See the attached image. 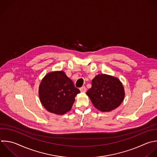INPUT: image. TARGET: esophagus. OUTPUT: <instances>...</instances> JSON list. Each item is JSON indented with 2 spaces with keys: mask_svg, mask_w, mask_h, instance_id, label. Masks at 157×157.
I'll list each match as a JSON object with an SVG mask.
<instances>
[{
  "mask_svg": "<svg viewBox=\"0 0 157 157\" xmlns=\"http://www.w3.org/2000/svg\"><path fill=\"white\" fill-rule=\"evenodd\" d=\"M80 92H82V93H85L86 90V88L85 86H82V88H80Z\"/></svg>",
  "mask_w": 157,
  "mask_h": 157,
  "instance_id": "obj_1",
  "label": "esophagus"
}]
</instances>
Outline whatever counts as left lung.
<instances>
[{
    "mask_svg": "<svg viewBox=\"0 0 157 157\" xmlns=\"http://www.w3.org/2000/svg\"><path fill=\"white\" fill-rule=\"evenodd\" d=\"M86 94L98 110L110 112L117 108L124 98V90L120 80L112 75L99 74L92 80L91 88Z\"/></svg>",
    "mask_w": 157,
    "mask_h": 157,
    "instance_id": "8db88e82",
    "label": "left lung"
}]
</instances>
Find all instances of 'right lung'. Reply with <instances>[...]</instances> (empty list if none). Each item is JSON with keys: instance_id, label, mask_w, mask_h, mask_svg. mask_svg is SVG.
I'll return each mask as SVG.
<instances>
[{"instance_id": "add662e5", "label": "right lung", "mask_w": 157, "mask_h": 157, "mask_svg": "<svg viewBox=\"0 0 157 157\" xmlns=\"http://www.w3.org/2000/svg\"><path fill=\"white\" fill-rule=\"evenodd\" d=\"M80 90L63 71L48 73L42 78L39 88L41 104L45 109L56 115L69 112Z\"/></svg>"}]
</instances>
